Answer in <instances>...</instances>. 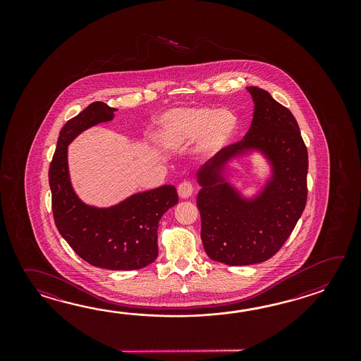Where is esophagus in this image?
<instances>
[{
    "label": "esophagus",
    "mask_w": 361,
    "mask_h": 361,
    "mask_svg": "<svg viewBox=\"0 0 361 361\" xmlns=\"http://www.w3.org/2000/svg\"><path fill=\"white\" fill-rule=\"evenodd\" d=\"M192 193H193V184H192V182H190V180H184V182L179 184V187H178V195H179V197L188 199V197H191Z\"/></svg>",
    "instance_id": "esophagus-1"
}]
</instances>
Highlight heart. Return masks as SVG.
<instances>
[{
  "instance_id": "b5f03b06",
  "label": "heart",
  "mask_w": 361,
  "mask_h": 361,
  "mask_svg": "<svg viewBox=\"0 0 361 361\" xmlns=\"http://www.w3.org/2000/svg\"><path fill=\"white\" fill-rule=\"evenodd\" d=\"M236 129L238 117L227 109L178 108L159 118L154 140L162 149H178L200 139V149L214 154L230 143Z\"/></svg>"
}]
</instances>
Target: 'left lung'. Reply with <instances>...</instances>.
<instances>
[{
    "label": "left lung",
    "instance_id": "1",
    "mask_svg": "<svg viewBox=\"0 0 361 361\" xmlns=\"http://www.w3.org/2000/svg\"><path fill=\"white\" fill-rule=\"evenodd\" d=\"M253 121L243 140L223 148L197 171L201 240L207 257L228 266L267 261L290 236L307 201L308 154L292 112L257 86H249ZM261 152L273 174L253 200L225 177L232 158Z\"/></svg>",
    "mask_w": 361,
    "mask_h": 361
}]
</instances>
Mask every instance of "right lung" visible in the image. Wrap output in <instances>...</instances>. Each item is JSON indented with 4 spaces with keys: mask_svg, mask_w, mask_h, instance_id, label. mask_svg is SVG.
Instances as JSON below:
<instances>
[{
    "mask_svg": "<svg viewBox=\"0 0 361 361\" xmlns=\"http://www.w3.org/2000/svg\"><path fill=\"white\" fill-rule=\"evenodd\" d=\"M116 108L94 102L61 128L49 168L55 226L69 246L95 267L130 271L157 258V228L165 212L178 204L177 190L166 184L131 195L109 207L78 199L69 179L68 145L78 134L114 118Z\"/></svg>",
    "mask_w": 361,
    "mask_h": 361,
    "instance_id": "obj_1",
    "label": "right lung"
}]
</instances>
